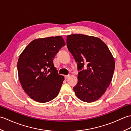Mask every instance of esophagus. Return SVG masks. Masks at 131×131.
<instances>
[{"instance_id":"1","label":"esophagus","mask_w":131,"mask_h":131,"mask_svg":"<svg viewBox=\"0 0 131 131\" xmlns=\"http://www.w3.org/2000/svg\"><path fill=\"white\" fill-rule=\"evenodd\" d=\"M69 76H70V75H65V79H67L69 77Z\"/></svg>"}]
</instances>
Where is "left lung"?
I'll use <instances>...</instances> for the list:
<instances>
[{
	"label": "left lung",
	"mask_w": 131,
	"mask_h": 131,
	"mask_svg": "<svg viewBox=\"0 0 131 131\" xmlns=\"http://www.w3.org/2000/svg\"><path fill=\"white\" fill-rule=\"evenodd\" d=\"M66 43L80 70L73 88L75 94L85 102L96 101L112 82L115 65L112 53L104 41L92 36L69 35ZM84 66L87 68L85 70Z\"/></svg>",
	"instance_id": "1"
}]
</instances>
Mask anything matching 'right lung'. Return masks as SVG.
<instances>
[{
	"mask_svg": "<svg viewBox=\"0 0 131 131\" xmlns=\"http://www.w3.org/2000/svg\"><path fill=\"white\" fill-rule=\"evenodd\" d=\"M64 46L61 36L36 39L19 55V82L24 91L34 101L47 102L58 94L65 78L58 74L53 58Z\"/></svg>",
	"mask_w": 131,
	"mask_h": 131,
	"instance_id": "add662e5",
	"label": "right lung"
}]
</instances>
